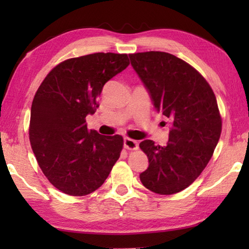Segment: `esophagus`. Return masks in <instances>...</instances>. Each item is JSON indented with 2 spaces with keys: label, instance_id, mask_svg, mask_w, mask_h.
I'll return each mask as SVG.
<instances>
[{
  "label": "esophagus",
  "instance_id": "obj_1",
  "mask_svg": "<svg viewBox=\"0 0 249 249\" xmlns=\"http://www.w3.org/2000/svg\"><path fill=\"white\" fill-rule=\"evenodd\" d=\"M124 147L128 150H136L138 149V142L126 137L124 138Z\"/></svg>",
  "mask_w": 249,
  "mask_h": 249
}]
</instances>
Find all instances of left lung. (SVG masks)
<instances>
[{"instance_id": "1", "label": "left lung", "mask_w": 249, "mask_h": 249, "mask_svg": "<svg viewBox=\"0 0 249 249\" xmlns=\"http://www.w3.org/2000/svg\"><path fill=\"white\" fill-rule=\"evenodd\" d=\"M155 108L171 121L166 146L142 141L149 166L142 183L158 195L189 187L208 165L218 142L222 120L209 83L182 59L162 52L128 54Z\"/></svg>"}]
</instances>
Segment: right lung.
Returning a JSON list of instances; mask_svg holds the SVG:
<instances>
[{"mask_svg":"<svg viewBox=\"0 0 249 249\" xmlns=\"http://www.w3.org/2000/svg\"><path fill=\"white\" fill-rule=\"evenodd\" d=\"M128 65L126 53L71 58L54 67L36 92L29 141L44 175L66 195L95 191L120 158L123 137L89 132L86 117L99 107L104 84Z\"/></svg>","mask_w":249,"mask_h":249,"instance_id":"obj_1","label":"right lung"}]
</instances>
